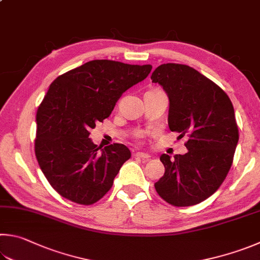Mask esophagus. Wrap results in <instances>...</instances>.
Listing matches in <instances>:
<instances>
[{"label":"esophagus","instance_id":"obj_1","mask_svg":"<svg viewBox=\"0 0 260 260\" xmlns=\"http://www.w3.org/2000/svg\"><path fill=\"white\" fill-rule=\"evenodd\" d=\"M134 155L136 158H141L143 160H148L150 158V155L148 153H144V152H136Z\"/></svg>","mask_w":260,"mask_h":260}]
</instances>
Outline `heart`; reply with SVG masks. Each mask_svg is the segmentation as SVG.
<instances>
[{"instance_id":"heart-1","label":"heart","mask_w":260,"mask_h":260,"mask_svg":"<svg viewBox=\"0 0 260 260\" xmlns=\"http://www.w3.org/2000/svg\"><path fill=\"white\" fill-rule=\"evenodd\" d=\"M142 135H143L142 133H139V134H138V136H139V138H140V136H142Z\"/></svg>"}]
</instances>
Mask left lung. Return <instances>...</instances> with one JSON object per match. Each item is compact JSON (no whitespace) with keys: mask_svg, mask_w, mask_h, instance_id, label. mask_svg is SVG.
Instances as JSON below:
<instances>
[{"mask_svg":"<svg viewBox=\"0 0 260 260\" xmlns=\"http://www.w3.org/2000/svg\"><path fill=\"white\" fill-rule=\"evenodd\" d=\"M151 79L168 94L169 129L188 138L185 154L160 157L165 175L155 191L175 207L200 204L218 190L233 164L239 141L233 105L218 85L186 64L164 63Z\"/></svg>","mask_w":260,"mask_h":260,"instance_id":"left-lung-1","label":"left lung"}]
</instances>
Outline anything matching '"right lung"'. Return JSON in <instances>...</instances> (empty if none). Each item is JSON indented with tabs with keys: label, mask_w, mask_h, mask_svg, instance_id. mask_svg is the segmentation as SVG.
<instances>
[{
	"label": "right lung",
	"mask_w": 260,
	"mask_h": 260,
	"mask_svg": "<svg viewBox=\"0 0 260 260\" xmlns=\"http://www.w3.org/2000/svg\"><path fill=\"white\" fill-rule=\"evenodd\" d=\"M151 69V64L93 60L52 82L37 109L35 155L61 197L88 206L110 190L131 151L120 143L100 150L88 139L89 131L109 117L121 94Z\"/></svg>",
	"instance_id": "add662e5"
}]
</instances>
